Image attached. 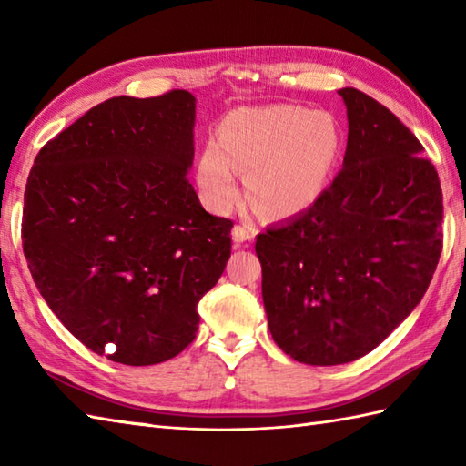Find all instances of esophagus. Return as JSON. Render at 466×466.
I'll use <instances>...</instances> for the list:
<instances>
[{"label": "esophagus", "instance_id": "obj_1", "mask_svg": "<svg viewBox=\"0 0 466 466\" xmlns=\"http://www.w3.org/2000/svg\"><path fill=\"white\" fill-rule=\"evenodd\" d=\"M254 234H256V228L254 226H250V224H238V226H234L232 238H234L236 244H242L246 240H252Z\"/></svg>", "mask_w": 466, "mask_h": 466}]
</instances>
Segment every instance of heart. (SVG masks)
Wrapping results in <instances>:
<instances>
[{"instance_id": "b5f03b06", "label": "heart", "mask_w": 466, "mask_h": 466, "mask_svg": "<svg viewBox=\"0 0 466 466\" xmlns=\"http://www.w3.org/2000/svg\"><path fill=\"white\" fill-rule=\"evenodd\" d=\"M342 134L329 112L300 106L240 107L208 140L198 160L204 200L224 212L240 196L246 174L252 202L272 216H294L319 200L340 156Z\"/></svg>"}]
</instances>
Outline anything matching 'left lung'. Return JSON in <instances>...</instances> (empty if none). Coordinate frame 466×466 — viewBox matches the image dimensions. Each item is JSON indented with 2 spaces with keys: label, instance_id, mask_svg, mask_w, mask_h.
I'll use <instances>...</instances> for the list:
<instances>
[{
  "label": "left lung",
  "instance_id": "8db88e82",
  "mask_svg": "<svg viewBox=\"0 0 466 466\" xmlns=\"http://www.w3.org/2000/svg\"><path fill=\"white\" fill-rule=\"evenodd\" d=\"M342 170L309 210L256 236L274 342L312 366L374 350L427 292L442 250L434 166L389 107L354 87Z\"/></svg>",
  "mask_w": 466,
  "mask_h": 466
}]
</instances>
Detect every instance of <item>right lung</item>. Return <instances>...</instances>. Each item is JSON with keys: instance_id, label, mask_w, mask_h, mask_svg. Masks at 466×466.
<instances>
[{"instance_id": "obj_1", "label": "right lung", "mask_w": 466, "mask_h": 466, "mask_svg": "<svg viewBox=\"0 0 466 466\" xmlns=\"http://www.w3.org/2000/svg\"><path fill=\"white\" fill-rule=\"evenodd\" d=\"M194 120L186 90L112 97L49 140L27 176L22 242L39 294L114 362L180 354L230 258L234 222L187 182Z\"/></svg>"}]
</instances>
